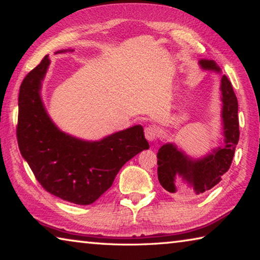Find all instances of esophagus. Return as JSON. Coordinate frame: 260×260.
Instances as JSON below:
<instances>
[{
    "label": "esophagus",
    "mask_w": 260,
    "mask_h": 260,
    "mask_svg": "<svg viewBox=\"0 0 260 260\" xmlns=\"http://www.w3.org/2000/svg\"><path fill=\"white\" fill-rule=\"evenodd\" d=\"M157 133H158V131L153 125H148L144 127V135H146L148 141L155 140L157 138Z\"/></svg>",
    "instance_id": "obj_1"
}]
</instances>
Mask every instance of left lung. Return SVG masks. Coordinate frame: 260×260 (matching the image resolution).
I'll return each instance as SVG.
<instances>
[{
	"mask_svg": "<svg viewBox=\"0 0 260 260\" xmlns=\"http://www.w3.org/2000/svg\"><path fill=\"white\" fill-rule=\"evenodd\" d=\"M202 69L220 72L214 60H200ZM222 124L225 141L223 146L209 153L202 159H192L172 143H166L157 152V173L161 187L170 192H175V178L180 175L192 186L196 193L204 192L221 181V177L230 170L234 157L236 144L240 139L239 104L232 82L223 74L221 77Z\"/></svg>",
	"mask_w": 260,
	"mask_h": 260,
	"instance_id": "8db88e82",
	"label": "left lung"
}]
</instances>
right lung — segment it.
Listing matches in <instances>:
<instances>
[{
    "mask_svg": "<svg viewBox=\"0 0 260 260\" xmlns=\"http://www.w3.org/2000/svg\"><path fill=\"white\" fill-rule=\"evenodd\" d=\"M49 64L48 56L43 57L20 85L17 124L19 150L48 192L70 203L91 204L112 186L121 167L148 149L149 143L141 125L95 142L59 131L47 114L40 96Z\"/></svg>",
    "mask_w": 260,
    "mask_h": 260,
    "instance_id": "obj_1",
    "label": "right lung"
}]
</instances>
